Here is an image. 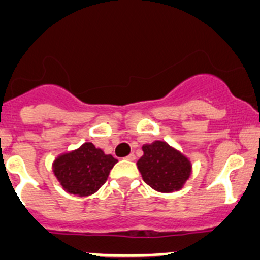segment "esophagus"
Masks as SVG:
<instances>
[{
  "label": "esophagus",
  "mask_w": 260,
  "mask_h": 260,
  "mask_svg": "<svg viewBox=\"0 0 260 260\" xmlns=\"http://www.w3.org/2000/svg\"><path fill=\"white\" fill-rule=\"evenodd\" d=\"M126 158H127V160H130V161H133V160H135V155L134 153H130V155L126 156Z\"/></svg>",
  "instance_id": "34e87169"
}]
</instances>
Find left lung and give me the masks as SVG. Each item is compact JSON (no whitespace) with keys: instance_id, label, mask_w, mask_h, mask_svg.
Returning a JSON list of instances; mask_svg holds the SVG:
<instances>
[{"instance_id":"8db88e82","label":"left lung","mask_w":260,"mask_h":260,"mask_svg":"<svg viewBox=\"0 0 260 260\" xmlns=\"http://www.w3.org/2000/svg\"><path fill=\"white\" fill-rule=\"evenodd\" d=\"M144 155L138 161V169L144 182L161 192L180 190L189 178V160L165 142L143 146Z\"/></svg>"}]
</instances>
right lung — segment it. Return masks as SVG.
<instances>
[{
    "label": "right lung",
    "mask_w": 260,
    "mask_h": 260,
    "mask_svg": "<svg viewBox=\"0 0 260 260\" xmlns=\"http://www.w3.org/2000/svg\"><path fill=\"white\" fill-rule=\"evenodd\" d=\"M117 162L92 143H84L77 151L57 158L53 169L62 187L70 194L87 197L98 191Z\"/></svg>",
    "instance_id": "right-lung-1"
}]
</instances>
